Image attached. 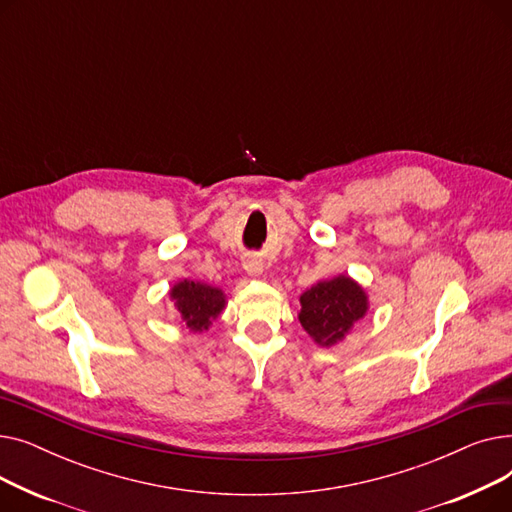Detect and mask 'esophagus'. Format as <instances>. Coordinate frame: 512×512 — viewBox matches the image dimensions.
I'll list each match as a JSON object with an SVG mask.
<instances>
[{
	"instance_id": "34e87169",
	"label": "esophagus",
	"mask_w": 512,
	"mask_h": 512,
	"mask_svg": "<svg viewBox=\"0 0 512 512\" xmlns=\"http://www.w3.org/2000/svg\"><path fill=\"white\" fill-rule=\"evenodd\" d=\"M245 270H247L249 274L257 276V274H261V272H263V265H261L257 259H249V261L245 263Z\"/></svg>"
}]
</instances>
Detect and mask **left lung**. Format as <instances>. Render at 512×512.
<instances>
[{"label":"left lung","mask_w":512,"mask_h":512,"mask_svg":"<svg viewBox=\"0 0 512 512\" xmlns=\"http://www.w3.org/2000/svg\"><path fill=\"white\" fill-rule=\"evenodd\" d=\"M299 321L319 346H334L346 338L369 309L367 292L351 276L319 280L301 294Z\"/></svg>","instance_id":"left-lung-1"}]
</instances>
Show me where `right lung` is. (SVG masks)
<instances>
[{
	"label": "right lung",
	"mask_w": 512,
	"mask_h": 512,
	"mask_svg": "<svg viewBox=\"0 0 512 512\" xmlns=\"http://www.w3.org/2000/svg\"><path fill=\"white\" fill-rule=\"evenodd\" d=\"M170 299L180 313L182 328L195 334L209 330L213 319H218L226 309V297L220 288L195 280L176 282L170 290Z\"/></svg>",
	"instance_id": "1"
}]
</instances>
